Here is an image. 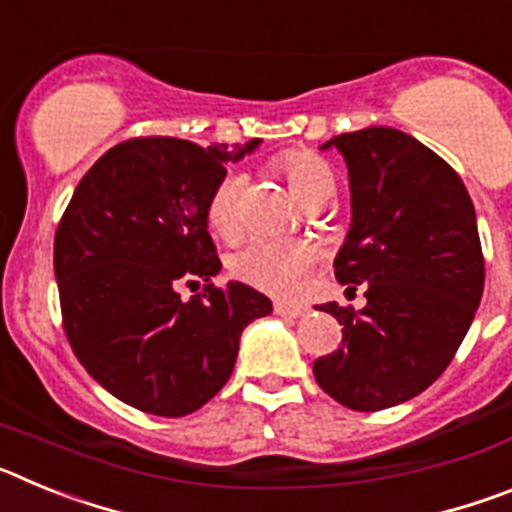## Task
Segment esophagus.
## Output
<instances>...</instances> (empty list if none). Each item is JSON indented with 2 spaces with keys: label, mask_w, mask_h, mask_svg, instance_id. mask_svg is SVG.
I'll return each instance as SVG.
<instances>
[{
  "label": "esophagus",
  "mask_w": 512,
  "mask_h": 512,
  "mask_svg": "<svg viewBox=\"0 0 512 512\" xmlns=\"http://www.w3.org/2000/svg\"><path fill=\"white\" fill-rule=\"evenodd\" d=\"M274 312H277L279 318L297 320V318H302V315H307V307L295 305V302H274Z\"/></svg>",
  "instance_id": "obj_1"
}]
</instances>
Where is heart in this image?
Masks as SVG:
<instances>
[{
    "label": "heart",
    "instance_id": "obj_1",
    "mask_svg": "<svg viewBox=\"0 0 512 512\" xmlns=\"http://www.w3.org/2000/svg\"><path fill=\"white\" fill-rule=\"evenodd\" d=\"M282 171L287 174L289 187L302 202L323 194L325 189H336L333 174L320 158L310 153H287L282 158ZM246 187V176L241 171H225L212 187L207 200V223L223 238H238L243 230L241 194ZM318 259V251L307 241L292 238H253L230 259V271L235 279L251 287L269 292V295H292L307 271Z\"/></svg>",
    "mask_w": 512,
    "mask_h": 512
}]
</instances>
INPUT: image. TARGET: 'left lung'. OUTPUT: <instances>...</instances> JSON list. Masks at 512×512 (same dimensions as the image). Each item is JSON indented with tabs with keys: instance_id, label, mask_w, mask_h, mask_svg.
Returning <instances> with one entry per match:
<instances>
[{
	"instance_id": "obj_1",
	"label": "left lung",
	"mask_w": 512,
	"mask_h": 512,
	"mask_svg": "<svg viewBox=\"0 0 512 512\" xmlns=\"http://www.w3.org/2000/svg\"><path fill=\"white\" fill-rule=\"evenodd\" d=\"M328 148L351 189L333 266L351 292L364 284L366 305L318 307L343 325V341L312 374L343 408L374 413L413 400L451 364L482 300L485 259L467 187L413 135L372 125Z\"/></svg>"
}]
</instances>
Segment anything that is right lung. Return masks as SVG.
Wrapping results in <instances>:
<instances>
[{
    "label": "right lung",
    "mask_w": 512,
    "mask_h": 512,
    "mask_svg": "<svg viewBox=\"0 0 512 512\" xmlns=\"http://www.w3.org/2000/svg\"><path fill=\"white\" fill-rule=\"evenodd\" d=\"M253 138L202 148L133 138L84 174L53 246L63 330L76 359L125 405L164 418L200 410L233 374L241 333L271 312L243 282L207 284L184 302L182 282L223 269L207 233V200Z\"/></svg>",
    "instance_id": "1"
}]
</instances>
